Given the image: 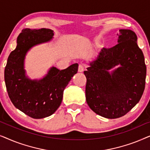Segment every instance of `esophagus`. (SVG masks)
<instances>
[{
	"mask_svg": "<svg viewBox=\"0 0 150 150\" xmlns=\"http://www.w3.org/2000/svg\"><path fill=\"white\" fill-rule=\"evenodd\" d=\"M78 71H79V72H83V71H84V66L83 65H79Z\"/></svg>",
	"mask_w": 150,
	"mask_h": 150,
	"instance_id": "34e87169",
	"label": "esophagus"
}]
</instances>
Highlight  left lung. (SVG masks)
Wrapping results in <instances>:
<instances>
[{"instance_id": "8db88e82", "label": "left lung", "mask_w": 150, "mask_h": 150, "mask_svg": "<svg viewBox=\"0 0 150 150\" xmlns=\"http://www.w3.org/2000/svg\"><path fill=\"white\" fill-rule=\"evenodd\" d=\"M118 35V44L102 48L84 71L87 104L96 114L108 119L128 113L139 102L145 86L146 65L137 35L121 29ZM117 64L120 67L108 72Z\"/></svg>"}]
</instances>
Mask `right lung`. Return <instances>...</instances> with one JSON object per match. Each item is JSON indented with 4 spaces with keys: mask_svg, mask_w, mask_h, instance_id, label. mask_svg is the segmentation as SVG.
I'll list each match as a JSON object with an SVG mask.
<instances>
[{
    "mask_svg": "<svg viewBox=\"0 0 150 150\" xmlns=\"http://www.w3.org/2000/svg\"><path fill=\"white\" fill-rule=\"evenodd\" d=\"M53 35V30L49 28L22 30L5 69V85L11 102L34 119L46 117L56 111L62 102L65 88L78 71L79 64L74 63L62 70L52 67L40 81H31L26 76L24 60L27 51L33 46L50 41Z\"/></svg>",
    "mask_w": 150,
    "mask_h": 150,
    "instance_id": "obj_1",
    "label": "right lung"
}]
</instances>
